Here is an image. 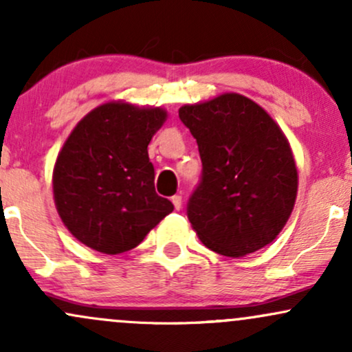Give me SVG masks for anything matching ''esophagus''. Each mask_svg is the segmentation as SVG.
<instances>
[{
    "label": "esophagus",
    "mask_w": 352,
    "mask_h": 352,
    "mask_svg": "<svg viewBox=\"0 0 352 352\" xmlns=\"http://www.w3.org/2000/svg\"><path fill=\"white\" fill-rule=\"evenodd\" d=\"M172 204L175 210H180L182 208V197L180 195H173L172 197Z\"/></svg>",
    "instance_id": "1"
}]
</instances>
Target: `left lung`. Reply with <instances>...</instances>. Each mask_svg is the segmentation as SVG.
<instances>
[{
	"label": "left lung",
	"instance_id": "8db88e82",
	"mask_svg": "<svg viewBox=\"0 0 352 352\" xmlns=\"http://www.w3.org/2000/svg\"><path fill=\"white\" fill-rule=\"evenodd\" d=\"M201 159L187 217L207 248L240 258L276 238L292 215L298 170L288 140L263 107L228 92L179 111Z\"/></svg>",
	"mask_w": 352,
	"mask_h": 352
}]
</instances>
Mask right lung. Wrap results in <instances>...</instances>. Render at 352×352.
<instances>
[{"label":"right lung","instance_id":"add662e5","mask_svg":"<svg viewBox=\"0 0 352 352\" xmlns=\"http://www.w3.org/2000/svg\"><path fill=\"white\" fill-rule=\"evenodd\" d=\"M167 112L106 102L76 125L56 160L52 192L66 228L96 252L135 248L173 210L155 192L147 147Z\"/></svg>","mask_w":352,"mask_h":352}]
</instances>
